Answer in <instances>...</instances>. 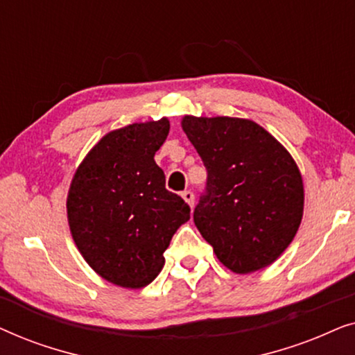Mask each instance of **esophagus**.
<instances>
[{
  "mask_svg": "<svg viewBox=\"0 0 355 355\" xmlns=\"http://www.w3.org/2000/svg\"><path fill=\"white\" fill-rule=\"evenodd\" d=\"M182 198L189 203V205L193 207V200H196V196H193L192 191H184L182 192Z\"/></svg>",
  "mask_w": 355,
  "mask_h": 355,
  "instance_id": "1",
  "label": "esophagus"
}]
</instances>
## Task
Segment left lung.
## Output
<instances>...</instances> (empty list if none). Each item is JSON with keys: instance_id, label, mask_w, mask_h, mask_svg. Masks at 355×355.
<instances>
[{"instance_id": "1", "label": "left lung", "mask_w": 355, "mask_h": 355, "mask_svg": "<svg viewBox=\"0 0 355 355\" xmlns=\"http://www.w3.org/2000/svg\"><path fill=\"white\" fill-rule=\"evenodd\" d=\"M182 129L207 168L193 223L218 260L239 275L273 263L304 213L297 164L250 119L184 116Z\"/></svg>"}]
</instances>
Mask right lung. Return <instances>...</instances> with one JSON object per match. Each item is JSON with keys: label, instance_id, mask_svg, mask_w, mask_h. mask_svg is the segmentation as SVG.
Masks as SVG:
<instances>
[{"label": "right lung", "instance_id": "right-lung-1", "mask_svg": "<svg viewBox=\"0 0 355 355\" xmlns=\"http://www.w3.org/2000/svg\"><path fill=\"white\" fill-rule=\"evenodd\" d=\"M168 132L166 118L111 130L72 178L66 205L72 239L87 263L116 286L152 283L174 232L191 218L153 159Z\"/></svg>", "mask_w": 355, "mask_h": 355}]
</instances>
